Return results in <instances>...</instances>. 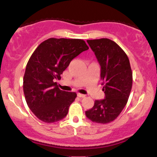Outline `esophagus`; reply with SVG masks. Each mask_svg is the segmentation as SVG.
<instances>
[{"mask_svg":"<svg viewBox=\"0 0 157 157\" xmlns=\"http://www.w3.org/2000/svg\"><path fill=\"white\" fill-rule=\"evenodd\" d=\"M77 97H80V98H83V97H85V95L82 94L80 93H77Z\"/></svg>","mask_w":157,"mask_h":157,"instance_id":"34e87169","label":"esophagus"}]
</instances>
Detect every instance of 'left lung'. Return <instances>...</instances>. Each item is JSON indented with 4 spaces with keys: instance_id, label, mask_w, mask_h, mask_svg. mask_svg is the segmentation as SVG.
<instances>
[{
    "instance_id": "obj_1",
    "label": "left lung",
    "mask_w": 157,
    "mask_h": 157,
    "mask_svg": "<svg viewBox=\"0 0 157 157\" xmlns=\"http://www.w3.org/2000/svg\"><path fill=\"white\" fill-rule=\"evenodd\" d=\"M100 65V77L105 97L95 100L86 111L90 120L106 124L114 120L124 109L132 88V71L125 52L114 41L108 38L88 40Z\"/></svg>"
}]
</instances>
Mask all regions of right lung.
<instances>
[{
  "instance_id": "1",
  "label": "right lung",
  "mask_w": 157,
  "mask_h": 157,
  "mask_svg": "<svg viewBox=\"0 0 157 157\" xmlns=\"http://www.w3.org/2000/svg\"><path fill=\"white\" fill-rule=\"evenodd\" d=\"M88 49L83 40L49 38L30 57L23 77V92L29 108L41 121L52 123L67 115L77 94L62 91L55 81L60 80L75 57Z\"/></svg>"
}]
</instances>
